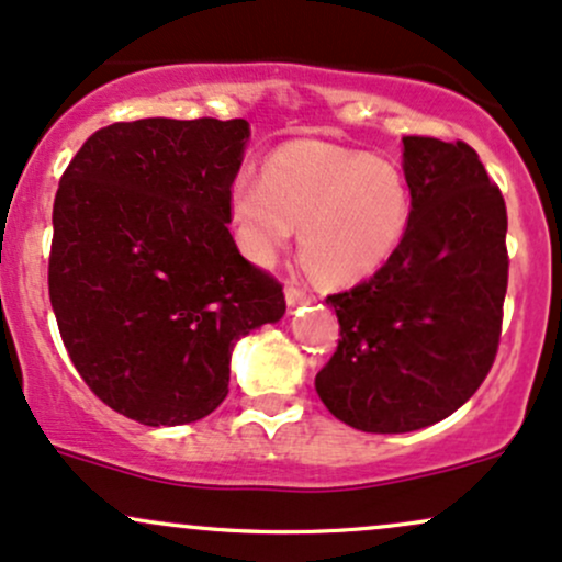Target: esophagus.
Returning <instances> with one entry per match:
<instances>
[{"label": "esophagus", "instance_id": "obj_1", "mask_svg": "<svg viewBox=\"0 0 562 562\" xmlns=\"http://www.w3.org/2000/svg\"><path fill=\"white\" fill-rule=\"evenodd\" d=\"M283 294H286V302L289 305H300V302H305V289H300L297 283H286V289H283Z\"/></svg>", "mask_w": 562, "mask_h": 562}]
</instances>
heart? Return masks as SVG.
I'll use <instances>...</instances> for the list:
<instances>
[{
	"label": "heart",
	"instance_id": "heart-1",
	"mask_svg": "<svg viewBox=\"0 0 562 562\" xmlns=\"http://www.w3.org/2000/svg\"><path fill=\"white\" fill-rule=\"evenodd\" d=\"M228 214L238 249L270 265L300 225V255L326 286L374 276L406 236L412 193L395 164L321 140H292L233 180Z\"/></svg>",
	"mask_w": 562,
	"mask_h": 562
}]
</instances>
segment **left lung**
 <instances>
[{
    "instance_id": "8db88e82",
    "label": "left lung",
    "mask_w": 562,
    "mask_h": 562,
    "mask_svg": "<svg viewBox=\"0 0 562 562\" xmlns=\"http://www.w3.org/2000/svg\"><path fill=\"white\" fill-rule=\"evenodd\" d=\"M412 220L395 255L326 302L339 342L315 374L329 412L363 432L430 427L491 371L507 294V206L462 140L403 137Z\"/></svg>"
}]
</instances>
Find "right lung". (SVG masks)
I'll return each mask as SVG.
<instances>
[{
  "instance_id": "add662e5",
  "label": "right lung",
  "mask_w": 562,
  "mask_h": 562,
  "mask_svg": "<svg viewBox=\"0 0 562 562\" xmlns=\"http://www.w3.org/2000/svg\"><path fill=\"white\" fill-rule=\"evenodd\" d=\"M247 140L244 119L116 122L60 178L49 302L63 345L87 387L140 425L212 414L236 339L286 311L228 231Z\"/></svg>"
}]
</instances>
